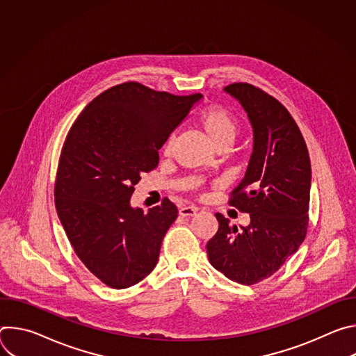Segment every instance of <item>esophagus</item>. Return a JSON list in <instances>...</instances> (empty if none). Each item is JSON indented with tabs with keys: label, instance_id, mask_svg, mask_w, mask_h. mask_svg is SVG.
<instances>
[{
	"label": "esophagus",
	"instance_id": "34e87169",
	"mask_svg": "<svg viewBox=\"0 0 356 356\" xmlns=\"http://www.w3.org/2000/svg\"><path fill=\"white\" fill-rule=\"evenodd\" d=\"M197 213V209L195 207H181L180 210H179V216H181V217H191V216H194Z\"/></svg>",
	"mask_w": 356,
	"mask_h": 356
}]
</instances>
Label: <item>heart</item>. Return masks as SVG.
<instances>
[{
    "mask_svg": "<svg viewBox=\"0 0 356 356\" xmlns=\"http://www.w3.org/2000/svg\"><path fill=\"white\" fill-rule=\"evenodd\" d=\"M198 124L201 125V128L204 129V132L207 134L209 139L211 140V143L214 145V147H220V146H229L236 135H238V121L236 118L227 110H224L222 107L218 106H210L206 107L198 114ZM163 154L166 156H169L172 154L173 149V135H170L165 143H163Z\"/></svg>",
    "mask_w": 356,
    "mask_h": 356,
    "instance_id": "heart-1",
    "label": "heart"
}]
</instances>
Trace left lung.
I'll return each instance as SVG.
<instances>
[{"instance_id": "1", "label": "left lung", "mask_w": 356, "mask_h": 356, "mask_svg": "<svg viewBox=\"0 0 356 356\" xmlns=\"http://www.w3.org/2000/svg\"><path fill=\"white\" fill-rule=\"evenodd\" d=\"M225 91L242 104L253 128L246 173L228 200L250 216V224L238 229L217 213L218 231L207 253L217 270L249 286L276 273L306 238L312 165L296 121L275 97L249 83H232Z\"/></svg>"}]
</instances>
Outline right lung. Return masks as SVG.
Returning <instances> with one entry per match:
<instances>
[{"label": "right lung", "mask_w": 356, "mask_h": 356, "mask_svg": "<svg viewBox=\"0 0 356 356\" xmlns=\"http://www.w3.org/2000/svg\"><path fill=\"white\" fill-rule=\"evenodd\" d=\"M201 94L175 95L138 81L97 95L72 125L58 165L55 206L73 250L104 284L127 289L155 269L177 218L165 197L143 213L129 198L142 173Z\"/></svg>", "instance_id": "1"}]
</instances>
